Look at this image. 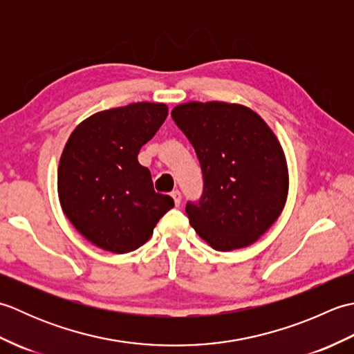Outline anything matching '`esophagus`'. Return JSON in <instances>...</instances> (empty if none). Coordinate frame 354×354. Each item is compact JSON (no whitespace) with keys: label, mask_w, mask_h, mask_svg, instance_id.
<instances>
[{"label":"esophagus","mask_w":354,"mask_h":354,"mask_svg":"<svg viewBox=\"0 0 354 354\" xmlns=\"http://www.w3.org/2000/svg\"><path fill=\"white\" fill-rule=\"evenodd\" d=\"M170 196L173 198V201H175V205H176V207L181 205V199H183L181 192H179V190H173V192L170 193Z\"/></svg>","instance_id":"obj_1"}]
</instances>
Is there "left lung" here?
Here are the masks:
<instances>
[{"mask_svg": "<svg viewBox=\"0 0 354 354\" xmlns=\"http://www.w3.org/2000/svg\"><path fill=\"white\" fill-rule=\"evenodd\" d=\"M171 118L192 142L204 189L189 201L192 227L217 251L254 243L288 196V169L274 132L250 108L223 102H190Z\"/></svg>", "mask_w": 354, "mask_h": 354, "instance_id": "1", "label": "left lung"}]
</instances>
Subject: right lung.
<instances>
[{
	"label": "right lung",
	"instance_id": "add662e5",
	"mask_svg": "<svg viewBox=\"0 0 354 354\" xmlns=\"http://www.w3.org/2000/svg\"><path fill=\"white\" fill-rule=\"evenodd\" d=\"M162 103H131L94 114L70 135L57 170L59 199L82 236L104 251L124 254L152 236L158 221L175 207L153 190L141 146L167 117Z\"/></svg>",
	"mask_w": 354,
	"mask_h": 354
}]
</instances>
